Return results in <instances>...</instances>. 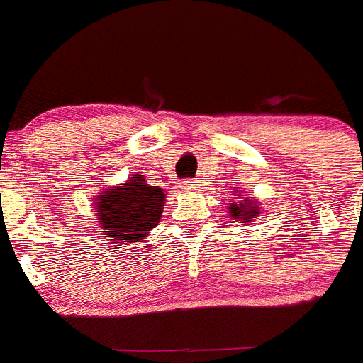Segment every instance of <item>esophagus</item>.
Returning <instances> with one entry per match:
<instances>
[{"label":"esophagus","mask_w":363,"mask_h":363,"mask_svg":"<svg viewBox=\"0 0 363 363\" xmlns=\"http://www.w3.org/2000/svg\"><path fill=\"white\" fill-rule=\"evenodd\" d=\"M199 188V182L197 181H184L182 182V189H186V191H193V189Z\"/></svg>","instance_id":"esophagus-1"}]
</instances>
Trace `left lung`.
<instances>
[{
    "instance_id": "left-lung-1",
    "label": "left lung",
    "mask_w": 363,
    "mask_h": 363,
    "mask_svg": "<svg viewBox=\"0 0 363 363\" xmlns=\"http://www.w3.org/2000/svg\"><path fill=\"white\" fill-rule=\"evenodd\" d=\"M233 197H235V202L228 206L229 215L233 216V220L240 223H250L252 220L262 216V202H259V199H256L254 195H247V191H243V189H235Z\"/></svg>"
}]
</instances>
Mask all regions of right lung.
<instances>
[{
    "instance_id": "obj_1",
    "label": "right lung",
    "mask_w": 363,
    "mask_h": 363,
    "mask_svg": "<svg viewBox=\"0 0 363 363\" xmlns=\"http://www.w3.org/2000/svg\"><path fill=\"white\" fill-rule=\"evenodd\" d=\"M164 199V189L150 186L141 172H135L125 182L96 195L98 229L116 247L143 242L161 220Z\"/></svg>"
}]
</instances>
